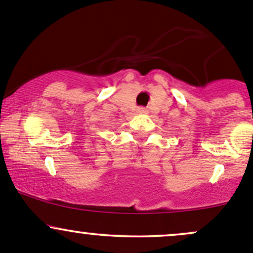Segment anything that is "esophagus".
<instances>
[{
  "label": "esophagus",
  "instance_id": "34e87169",
  "mask_svg": "<svg viewBox=\"0 0 253 253\" xmlns=\"http://www.w3.org/2000/svg\"><path fill=\"white\" fill-rule=\"evenodd\" d=\"M137 112H138V114H144L145 109L144 108H138V109H137Z\"/></svg>",
  "mask_w": 253,
  "mask_h": 253
}]
</instances>
